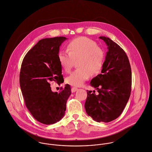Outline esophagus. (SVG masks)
<instances>
[{
    "mask_svg": "<svg viewBox=\"0 0 152 152\" xmlns=\"http://www.w3.org/2000/svg\"><path fill=\"white\" fill-rule=\"evenodd\" d=\"M77 88H76V87H72V92H75V91H77Z\"/></svg>",
    "mask_w": 152,
    "mask_h": 152,
    "instance_id": "esophagus-1",
    "label": "esophagus"
}]
</instances>
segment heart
I'll use <instances>...</instances> for the list:
<instances>
[{
    "mask_svg": "<svg viewBox=\"0 0 152 152\" xmlns=\"http://www.w3.org/2000/svg\"><path fill=\"white\" fill-rule=\"evenodd\" d=\"M67 51L60 52L58 61L67 73L71 70L74 61L78 67L66 79V82L75 86H82L91 75L100 72L105 61L104 50L97 43L86 37H79L70 41Z\"/></svg>",
    "mask_w": 152,
    "mask_h": 152,
    "instance_id": "obj_1",
    "label": "heart"
}]
</instances>
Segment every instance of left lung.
<instances>
[{
  "label": "left lung",
  "instance_id": "1",
  "mask_svg": "<svg viewBox=\"0 0 152 152\" xmlns=\"http://www.w3.org/2000/svg\"><path fill=\"white\" fill-rule=\"evenodd\" d=\"M107 45L108 52L101 74L94 77L91 85L95 91H87L85 107L87 114L97 122L105 123L121 115L130 96L132 70L123 49L109 37H99Z\"/></svg>",
  "mask_w": 152,
  "mask_h": 152
}]
</instances>
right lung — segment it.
I'll list each match as a JSON object with an SVG mask.
<instances>
[{
	"label": "right lung",
	"instance_id": "right-lung-1",
	"mask_svg": "<svg viewBox=\"0 0 152 152\" xmlns=\"http://www.w3.org/2000/svg\"><path fill=\"white\" fill-rule=\"evenodd\" d=\"M65 37L40 40L26 53L22 63L20 86L25 104L33 117L45 124L59 121L63 117L71 94L69 85L53 92L50 82L60 85L64 79L58 61L61 44Z\"/></svg>",
	"mask_w": 152,
	"mask_h": 152
}]
</instances>
